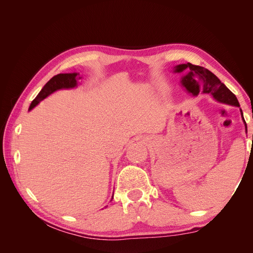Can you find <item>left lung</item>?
<instances>
[{
  "instance_id": "left-lung-1",
  "label": "left lung",
  "mask_w": 253,
  "mask_h": 253,
  "mask_svg": "<svg viewBox=\"0 0 253 253\" xmlns=\"http://www.w3.org/2000/svg\"><path fill=\"white\" fill-rule=\"evenodd\" d=\"M174 68L175 73L188 71V73L183 76L181 79V84L186 87L189 93L197 96L198 93H200V90L203 89L204 93L211 94L213 98L220 103L240 106V103L237 101V99L232 91L229 89L224 83H221L215 75L211 73L209 70H207V68L203 66L193 65L191 63L179 64L177 66H175ZM241 114L243 116V113ZM245 127H246L247 132L246 122H245Z\"/></svg>"
}]
</instances>
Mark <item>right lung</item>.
<instances>
[{
	"label": "right lung",
	"instance_id": "obj_1",
	"mask_svg": "<svg viewBox=\"0 0 253 253\" xmlns=\"http://www.w3.org/2000/svg\"><path fill=\"white\" fill-rule=\"evenodd\" d=\"M82 77H80L79 73H67V74H58L45 84L43 88L38 96L34 99L33 102L30 103L29 111L33 110L35 106L42 101L43 99L52 94L53 91L62 88H73L78 85V80H80Z\"/></svg>",
	"mask_w": 253,
	"mask_h": 253
}]
</instances>
